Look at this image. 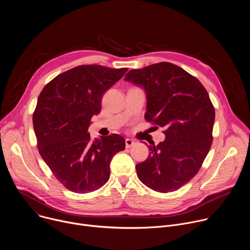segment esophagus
Masks as SVG:
<instances>
[{"instance_id":"obj_1","label":"esophagus","mask_w":250,"mask_h":250,"mask_svg":"<svg viewBox=\"0 0 250 250\" xmlns=\"http://www.w3.org/2000/svg\"><path fill=\"white\" fill-rule=\"evenodd\" d=\"M134 145H135V141L134 140H132L130 138H126L125 139V146H126V148H129V147L133 146Z\"/></svg>"}]
</instances>
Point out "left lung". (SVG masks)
I'll return each mask as SVG.
<instances>
[{"label": "left lung", "mask_w": 250, "mask_h": 250, "mask_svg": "<svg viewBox=\"0 0 250 250\" xmlns=\"http://www.w3.org/2000/svg\"><path fill=\"white\" fill-rule=\"evenodd\" d=\"M125 80L145 88V118L165 134L136 164L138 179L159 193L176 191L198 173L211 146L215 108L209 96L196 77L169 62L132 69Z\"/></svg>", "instance_id": "8db88e82"}]
</instances>
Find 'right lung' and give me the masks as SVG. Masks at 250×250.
<instances>
[{
	"mask_svg": "<svg viewBox=\"0 0 250 250\" xmlns=\"http://www.w3.org/2000/svg\"><path fill=\"white\" fill-rule=\"evenodd\" d=\"M127 68L80 65L59 74L41 92L32 123L39 152L69 191L86 194L110 178V163L125 147L120 134L92 140L88 128L101 112L104 93Z\"/></svg>",
	"mask_w": 250,
	"mask_h": 250,
	"instance_id": "1",
	"label": "right lung"
}]
</instances>
